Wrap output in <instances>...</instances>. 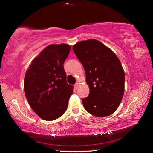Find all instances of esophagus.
<instances>
[{
    "label": "esophagus",
    "instance_id": "obj_1",
    "mask_svg": "<svg viewBox=\"0 0 153 153\" xmlns=\"http://www.w3.org/2000/svg\"><path fill=\"white\" fill-rule=\"evenodd\" d=\"M79 84H80L79 82V81H77V82L76 83V84L74 85V86H75V88H76V89L77 88V87H78V86H79Z\"/></svg>",
    "mask_w": 153,
    "mask_h": 153
}]
</instances>
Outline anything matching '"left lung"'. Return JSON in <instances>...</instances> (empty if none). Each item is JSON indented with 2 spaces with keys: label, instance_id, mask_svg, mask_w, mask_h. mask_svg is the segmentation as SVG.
Instances as JSON below:
<instances>
[{
  "label": "left lung",
  "instance_id": "1",
  "mask_svg": "<svg viewBox=\"0 0 153 153\" xmlns=\"http://www.w3.org/2000/svg\"><path fill=\"white\" fill-rule=\"evenodd\" d=\"M73 50L81 62L88 85V97L82 98L88 112L98 117L117 109L124 94L125 74L120 59L104 44L95 39L80 41Z\"/></svg>",
  "mask_w": 153,
  "mask_h": 153
}]
</instances>
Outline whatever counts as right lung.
<instances>
[{
	"label": "right lung",
	"instance_id": "right-lung-1",
	"mask_svg": "<svg viewBox=\"0 0 153 153\" xmlns=\"http://www.w3.org/2000/svg\"><path fill=\"white\" fill-rule=\"evenodd\" d=\"M71 47L67 44L47 46L33 59L25 73V97L32 109L44 120L53 121L63 115L73 94L63 67Z\"/></svg>",
	"mask_w": 153,
	"mask_h": 153
}]
</instances>
